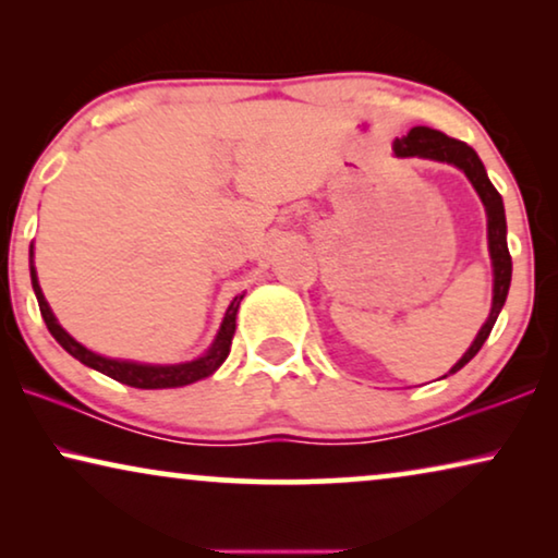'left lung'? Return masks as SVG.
Returning a JSON list of instances; mask_svg holds the SVG:
<instances>
[{
    "instance_id": "8db88e82",
    "label": "left lung",
    "mask_w": 558,
    "mask_h": 558,
    "mask_svg": "<svg viewBox=\"0 0 558 558\" xmlns=\"http://www.w3.org/2000/svg\"><path fill=\"white\" fill-rule=\"evenodd\" d=\"M393 151L396 157H422V159H434V162H447L454 165L457 170H462L468 174V180L475 187V193L480 195V201L485 205V216H487V251H490V262H493V304H490V315H487L485 325L480 327L477 338L472 340V345L468 348L460 361H457L449 373H445L441 378L452 376L460 368H464L472 357L477 355V350L483 348V342L490 335L495 319H498L502 304H506L508 289H510V274H513V262H510L508 254V226H506V208H502V197L498 190L493 187L490 178H487L485 165L480 162L477 151L468 147V144L460 140H452V136L437 132V129L429 126H414L407 136L393 142Z\"/></svg>"
}]
</instances>
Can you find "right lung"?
I'll return each mask as SVG.
<instances>
[{"label": "right lung", "instance_id": "add662e5", "mask_svg": "<svg viewBox=\"0 0 558 558\" xmlns=\"http://www.w3.org/2000/svg\"><path fill=\"white\" fill-rule=\"evenodd\" d=\"M29 279H33L37 304H40L43 319H45V325H48L52 338H56L60 345H63L68 353L75 357V361H81L83 365H88V368L104 373V376L119 380V384H126L134 388H180V386L195 384V380L213 376V373L223 365L228 353H231V340L235 332V315H239L243 294L233 296V302L228 304L226 317H223V323H220L216 340H213V345L205 350L201 357H195V361H187V363L155 365V363H136V361H121V357L98 355V353H94V350H88L86 345H81L73 335H68L63 327H60L56 315H52L50 304H48V300H45V294L40 289V281H37V271L33 264V246H29Z\"/></svg>", "mask_w": 558, "mask_h": 558}]
</instances>
